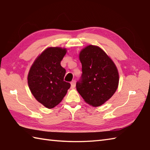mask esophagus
I'll return each mask as SVG.
<instances>
[{"mask_svg":"<svg viewBox=\"0 0 150 150\" xmlns=\"http://www.w3.org/2000/svg\"><path fill=\"white\" fill-rule=\"evenodd\" d=\"M75 84H76L75 81H73L71 83V88H74L75 87Z\"/></svg>","mask_w":150,"mask_h":150,"instance_id":"obj_1","label":"esophagus"}]
</instances>
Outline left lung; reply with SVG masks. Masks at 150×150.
<instances>
[{
  "instance_id": "obj_1",
  "label": "left lung",
  "mask_w": 150,
  "mask_h": 150,
  "mask_svg": "<svg viewBox=\"0 0 150 150\" xmlns=\"http://www.w3.org/2000/svg\"><path fill=\"white\" fill-rule=\"evenodd\" d=\"M82 64L77 90L86 103L99 107L108 101L118 88L119 74L112 59L98 46L90 45L79 54Z\"/></svg>"
}]
</instances>
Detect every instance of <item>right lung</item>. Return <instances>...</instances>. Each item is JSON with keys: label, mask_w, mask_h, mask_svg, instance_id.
<instances>
[{"label": "right lung", "mask_w": 150, "mask_h": 150, "mask_svg": "<svg viewBox=\"0 0 150 150\" xmlns=\"http://www.w3.org/2000/svg\"><path fill=\"white\" fill-rule=\"evenodd\" d=\"M66 48L48 47L34 60L28 74V84L35 99L48 108L62 100L71 84L64 81L66 69L60 65Z\"/></svg>", "instance_id": "add662e5"}]
</instances>
